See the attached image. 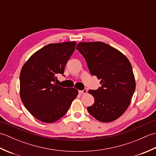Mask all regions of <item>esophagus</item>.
Returning <instances> with one entry per match:
<instances>
[{"instance_id": "1", "label": "esophagus", "mask_w": 156, "mask_h": 156, "mask_svg": "<svg viewBox=\"0 0 156 156\" xmlns=\"http://www.w3.org/2000/svg\"><path fill=\"white\" fill-rule=\"evenodd\" d=\"M87 92V89H84V90H79V93L80 94H86Z\"/></svg>"}]
</instances>
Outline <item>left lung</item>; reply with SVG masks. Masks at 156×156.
Instances as JSON below:
<instances>
[{
  "label": "left lung",
  "mask_w": 156,
  "mask_h": 156,
  "mask_svg": "<svg viewBox=\"0 0 156 156\" xmlns=\"http://www.w3.org/2000/svg\"><path fill=\"white\" fill-rule=\"evenodd\" d=\"M76 49L85 58L91 75L101 80V87L88 91L94 98L88 112L101 122L116 120L127 110L135 90L130 62L103 42H81Z\"/></svg>",
  "instance_id": "1"
}]
</instances>
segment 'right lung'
<instances>
[{
    "mask_svg": "<svg viewBox=\"0 0 156 156\" xmlns=\"http://www.w3.org/2000/svg\"><path fill=\"white\" fill-rule=\"evenodd\" d=\"M76 45L75 41L48 44L35 52L23 66L20 96L25 108L39 121L48 123L58 121L77 97L76 89L55 83L57 74H64Z\"/></svg>",
    "mask_w": 156,
    "mask_h": 156,
    "instance_id": "add662e5",
    "label": "right lung"
}]
</instances>
